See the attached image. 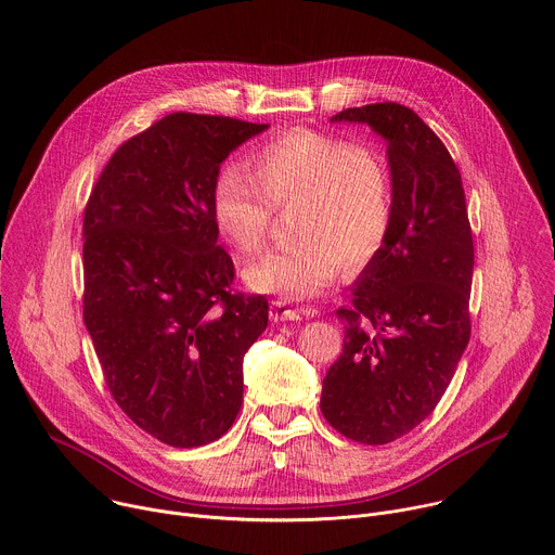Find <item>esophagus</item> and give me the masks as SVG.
Masks as SVG:
<instances>
[{"label": "esophagus", "instance_id": "1", "mask_svg": "<svg viewBox=\"0 0 555 555\" xmlns=\"http://www.w3.org/2000/svg\"><path fill=\"white\" fill-rule=\"evenodd\" d=\"M305 313H307L305 309H296V307H292V305L285 302V300H272V307H270V319H272L274 323H281V321H300Z\"/></svg>", "mask_w": 555, "mask_h": 555}]
</instances>
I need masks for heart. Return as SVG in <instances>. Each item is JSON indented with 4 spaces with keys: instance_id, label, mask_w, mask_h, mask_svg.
Segmentation results:
<instances>
[{
    "instance_id": "obj_1",
    "label": "heart",
    "mask_w": 555,
    "mask_h": 555,
    "mask_svg": "<svg viewBox=\"0 0 555 555\" xmlns=\"http://www.w3.org/2000/svg\"><path fill=\"white\" fill-rule=\"evenodd\" d=\"M248 167L250 176L225 167L212 184L219 234L250 259L263 250L274 212L289 210L294 242L246 270L253 289L309 298L325 292L340 268L356 274L375 261L392 221V189L373 149L296 129L261 144Z\"/></svg>"
}]
</instances>
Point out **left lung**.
<instances>
[{
  "label": "left lung",
  "instance_id": "left-lung-1",
  "mask_svg": "<svg viewBox=\"0 0 555 555\" xmlns=\"http://www.w3.org/2000/svg\"><path fill=\"white\" fill-rule=\"evenodd\" d=\"M332 120L364 122L388 142L392 221L351 305L336 311L345 347L321 411L347 439L382 446L435 411L467 347L472 228L452 155L413 109L373 103Z\"/></svg>",
  "mask_w": 555,
  "mask_h": 555
}]
</instances>
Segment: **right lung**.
<instances>
[{
  "mask_svg": "<svg viewBox=\"0 0 555 555\" xmlns=\"http://www.w3.org/2000/svg\"><path fill=\"white\" fill-rule=\"evenodd\" d=\"M268 125L176 112L122 142L83 215V321L122 413L173 448L228 433L244 356L268 327L261 294L232 292L210 210L219 165Z\"/></svg>",
  "mask_w": 555,
  "mask_h": 555,
  "instance_id": "add662e5",
  "label": "right lung"
}]
</instances>
